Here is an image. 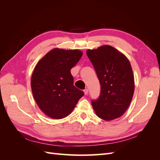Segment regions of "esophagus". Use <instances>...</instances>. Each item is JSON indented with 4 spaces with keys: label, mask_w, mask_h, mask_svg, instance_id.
Wrapping results in <instances>:
<instances>
[{
    "label": "esophagus",
    "mask_w": 160,
    "mask_h": 160,
    "mask_svg": "<svg viewBox=\"0 0 160 160\" xmlns=\"http://www.w3.org/2000/svg\"><path fill=\"white\" fill-rule=\"evenodd\" d=\"M84 93H85V95H88V89H84Z\"/></svg>",
    "instance_id": "1"
}]
</instances>
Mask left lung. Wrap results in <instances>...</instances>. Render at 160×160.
I'll return each instance as SVG.
<instances>
[{"instance_id": "obj_1", "label": "left lung", "mask_w": 160, "mask_h": 160, "mask_svg": "<svg viewBox=\"0 0 160 160\" xmlns=\"http://www.w3.org/2000/svg\"><path fill=\"white\" fill-rule=\"evenodd\" d=\"M86 52L101 85L99 98L91 102L96 115L105 121L121 117L130 105L135 89L128 59L110 45L88 49Z\"/></svg>"}]
</instances>
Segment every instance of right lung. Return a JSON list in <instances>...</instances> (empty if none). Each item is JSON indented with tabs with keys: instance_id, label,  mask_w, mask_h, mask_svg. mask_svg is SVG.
I'll return each instance as SVG.
<instances>
[{
	"instance_id": "add662e5",
	"label": "right lung",
	"mask_w": 160,
	"mask_h": 160,
	"mask_svg": "<svg viewBox=\"0 0 160 160\" xmlns=\"http://www.w3.org/2000/svg\"><path fill=\"white\" fill-rule=\"evenodd\" d=\"M83 52L55 48L37 62L31 77V90L37 105L48 117L60 119L73 110L83 91L73 85L71 69Z\"/></svg>"
}]
</instances>
